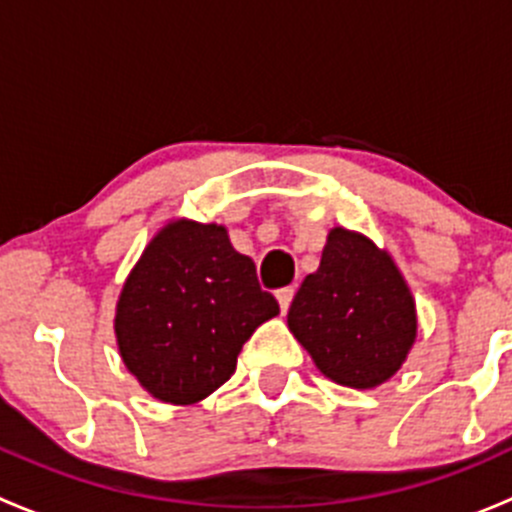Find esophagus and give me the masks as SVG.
I'll return each instance as SVG.
<instances>
[{"label":"esophagus","instance_id":"34e87169","mask_svg":"<svg viewBox=\"0 0 512 512\" xmlns=\"http://www.w3.org/2000/svg\"><path fill=\"white\" fill-rule=\"evenodd\" d=\"M292 297H294V289L292 287H285V289H280V292H277V302H280L282 314H285L287 309H289V304H292Z\"/></svg>","mask_w":512,"mask_h":512}]
</instances>
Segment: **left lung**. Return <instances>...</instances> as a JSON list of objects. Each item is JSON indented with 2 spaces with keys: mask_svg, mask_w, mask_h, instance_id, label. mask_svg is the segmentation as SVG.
I'll use <instances>...</instances> for the list:
<instances>
[{
  "mask_svg": "<svg viewBox=\"0 0 512 512\" xmlns=\"http://www.w3.org/2000/svg\"><path fill=\"white\" fill-rule=\"evenodd\" d=\"M289 332L324 376L352 389L389 381L416 342V302L389 252L334 227L319 270L287 312Z\"/></svg>",
  "mask_w": 512,
  "mask_h": 512,
  "instance_id": "1",
  "label": "left lung"
}]
</instances>
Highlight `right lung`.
<instances>
[{
	"mask_svg": "<svg viewBox=\"0 0 512 512\" xmlns=\"http://www.w3.org/2000/svg\"><path fill=\"white\" fill-rule=\"evenodd\" d=\"M280 314L223 225L173 220L148 242L116 304L123 364L158 401L198 404L225 384L242 344Z\"/></svg>",
	"mask_w": 512,
	"mask_h": 512,
	"instance_id": "1",
	"label": "right lung"
}]
</instances>
